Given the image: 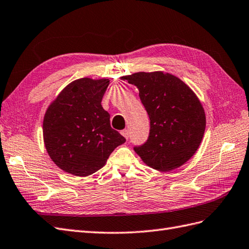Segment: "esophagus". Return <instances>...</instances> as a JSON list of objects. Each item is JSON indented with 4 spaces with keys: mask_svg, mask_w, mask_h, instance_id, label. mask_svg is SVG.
<instances>
[{
    "mask_svg": "<svg viewBox=\"0 0 249 249\" xmlns=\"http://www.w3.org/2000/svg\"><path fill=\"white\" fill-rule=\"evenodd\" d=\"M121 135H122L126 140H128V138H129V130L128 129H123L122 131H121Z\"/></svg>",
    "mask_w": 249,
    "mask_h": 249,
    "instance_id": "esophagus-1",
    "label": "esophagus"
}]
</instances>
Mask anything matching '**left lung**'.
I'll return each mask as SVG.
<instances>
[{
    "label": "left lung",
    "mask_w": 249,
    "mask_h": 249,
    "mask_svg": "<svg viewBox=\"0 0 249 249\" xmlns=\"http://www.w3.org/2000/svg\"><path fill=\"white\" fill-rule=\"evenodd\" d=\"M122 79L137 86L150 120L147 141L133 149L154 169L182 166L199 148L205 131L199 99L183 81L163 71L137 72Z\"/></svg>",
    "instance_id": "1"
}]
</instances>
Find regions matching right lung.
Segmentation results:
<instances>
[{
    "label": "right lung",
    "mask_w": 249,
    "mask_h": 249,
    "mask_svg": "<svg viewBox=\"0 0 249 249\" xmlns=\"http://www.w3.org/2000/svg\"><path fill=\"white\" fill-rule=\"evenodd\" d=\"M108 79L82 78L68 84L47 108L43 138L49 157L62 170L86 177L105 165L126 139L111 128L101 102Z\"/></svg>",
    "instance_id": "right-lung-1"
}]
</instances>
